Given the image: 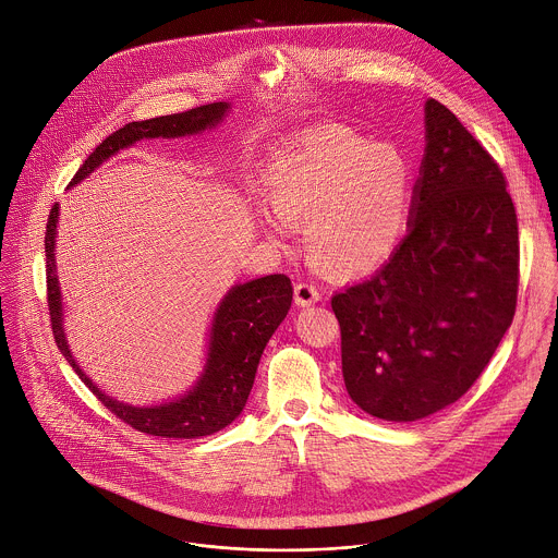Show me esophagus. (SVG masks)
Wrapping results in <instances>:
<instances>
[{
  "instance_id": "esophagus-1",
  "label": "esophagus",
  "mask_w": 558,
  "mask_h": 558,
  "mask_svg": "<svg viewBox=\"0 0 558 558\" xmlns=\"http://www.w3.org/2000/svg\"><path fill=\"white\" fill-rule=\"evenodd\" d=\"M319 300V289L315 282L304 280L295 284V304L298 306H313Z\"/></svg>"
}]
</instances>
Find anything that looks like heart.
Segmentation results:
<instances>
[{
  "mask_svg": "<svg viewBox=\"0 0 558 558\" xmlns=\"http://www.w3.org/2000/svg\"><path fill=\"white\" fill-rule=\"evenodd\" d=\"M267 192L282 222L308 223L313 260L349 276L379 265L399 245L412 209V172L392 146L328 126L269 166Z\"/></svg>",
  "mask_w": 558,
  "mask_h": 558,
  "instance_id": "obj_1",
  "label": "heart"
}]
</instances>
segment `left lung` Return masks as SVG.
Returning a JSON list of instances; mask_svg holds the SVG:
<instances>
[{"instance_id":"left-lung-1","label":"left lung","mask_w":558,"mask_h":558,"mask_svg":"<svg viewBox=\"0 0 558 558\" xmlns=\"http://www.w3.org/2000/svg\"><path fill=\"white\" fill-rule=\"evenodd\" d=\"M410 230L368 280L332 298L342 379L366 414L410 423L465 395L513 322L518 216L483 144L436 99Z\"/></svg>"}]
</instances>
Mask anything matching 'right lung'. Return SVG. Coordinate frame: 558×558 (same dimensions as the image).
Segmentation results:
<instances>
[{
  "instance_id": "1",
  "label": "right lung",
  "mask_w": 558,
  "mask_h": 558,
  "mask_svg": "<svg viewBox=\"0 0 558 558\" xmlns=\"http://www.w3.org/2000/svg\"><path fill=\"white\" fill-rule=\"evenodd\" d=\"M228 110V104H209L201 108H192L187 112L157 116L140 122H129L122 129L108 135L80 166L71 185L80 183L88 177L99 163H104L120 148L142 140V137H179L187 133L205 131L207 126H216ZM56 223H58V205L51 207L47 232H45V274H47V306L51 332L58 349L82 377V381L90 388V392L118 416L122 423L133 429L161 436V438H203L230 425L243 410L247 395L254 384L256 366L267 340L276 332L291 308L293 287L291 278L284 274H274L265 278L250 280L245 284H236L223 298L218 308L214 328H211V347L207 368L196 384V388L183 399L155 408H131L106 397L75 364L64 330H62V302L60 287L56 276L53 245H56Z\"/></svg>"
}]
</instances>
